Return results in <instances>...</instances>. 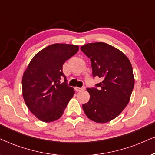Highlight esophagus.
Segmentation results:
<instances>
[{
  "label": "esophagus",
  "mask_w": 155,
  "mask_h": 155,
  "mask_svg": "<svg viewBox=\"0 0 155 155\" xmlns=\"http://www.w3.org/2000/svg\"><path fill=\"white\" fill-rule=\"evenodd\" d=\"M85 89V87H81V88H79V87H75V89L76 91H83Z\"/></svg>",
  "instance_id": "obj_1"
}]
</instances>
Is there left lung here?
I'll use <instances>...</instances> for the list:
<instances>
[{
    "mask_svg": "<svg viewBox=\"0 0 155 155\" xmlns=\"http://www.w3.org/2000/svg\"><path fill=\"white\" fill-rule=\"evenodd\" d=\"M90 58L92 75L102 81L89 88L90 99L82 105L91 120L106 123L116 118L128 104L134 86L132 66L124 53L106 43H90L81 47Z\"/></svg>",
    "mask_w": 155,
    "mask_h": 155,
    "instance_id": "left-lung-1",
    "label": "left lung"
}]
</instances>
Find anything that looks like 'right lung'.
Instances as JSON below:
<instances>
[{
  "instance_id": "1",
  "label": "right lung",
  "mask_w": 155,
  "mask_h": 155,
  "mask_svg": "<svg viewBox=\"0 0 155 155\" xmlns=\"http://www.w3.org/2000/svg\"><path fill=\"white\" fill-rule=\"evenodd\" d=\"M79 46L54 44L34 56L22 78L23 97L29 110L44 122L57 120L75 93L68 86L62 68ZM64 81L60 83L62 78Z\"/></svg>"
}]
</instances>
